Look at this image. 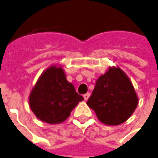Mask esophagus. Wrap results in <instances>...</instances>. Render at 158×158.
Returning a JSON list of instances; mask_svg holds the SVG:
<instances>
[{
    "label": "esophagus",
    "instance_id": "34e87169",
    "mask_svg": "<svg viewBox=\"0 0 158 158\" xmlns=\"http://www.w3.org/2000/svg\"><path fill=\"white\" fill-rule=\"evenodd\" d=\"M90 98V93H85V94L84 95V98H85V100H88V98Z\"/></svg>",
    "mask_w": 158,
    "mask_h": 158
}]
</instances>
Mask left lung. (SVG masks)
Wrapping results in <instances>:
<instances>
[{
    "label": "left lung",
    "mask_w": 158,
    "mask_h": 158,
    "mask_svg": "<svg viewBox=\"0 0 158 158\" xmlns=\"http://www.w3.org/2000/svg\"><path fill=\"white\" fill-rule=\"evenodd\" d=\"M132 82L120 68H110L96 82L87 105L106 125L117 126L128 119L138 105Z\"/></svg>",
    "instance_id": "1"
}]
</instances>
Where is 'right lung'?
Instances as JSON below:
<instances>
[{"instance_id":"obj_1","label":"right lung","mask_w":158,"mask_h":158,"mask_svg":"<svg viewBox=\"0 0 158 158\" xmlns=\"http://www.w3.org/2000/svg\"><path fill=\"white\" fill-rule=\"evenodd\" d=\"M84 100L66 79L63 68H47L33 87L29 97L30 107L39 120L48 124L66 121L71 111Z\"/></svg>"}]
</instances>
